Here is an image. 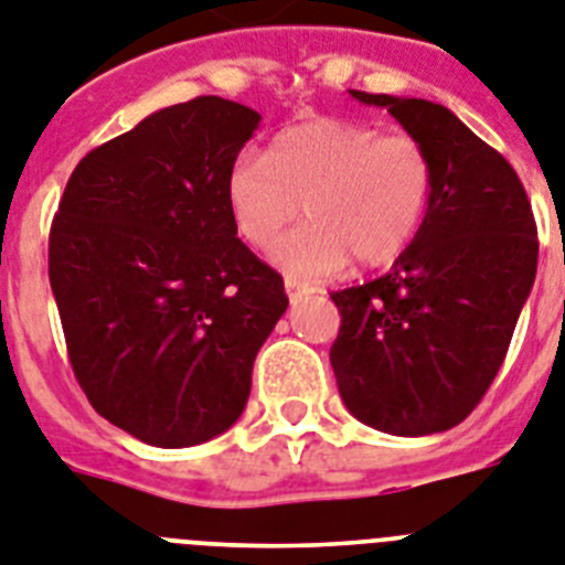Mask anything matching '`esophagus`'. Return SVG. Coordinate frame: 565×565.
Listing matches in <instances>:
<instances>
[{"mask_svg":"<svg viewBox=\"0 0 565 565\" xmlns=\"http://www.w3.org/2000/svg\"><path fill=\"white\" fill-rule=\"evenodd\" d=\"M284 290H287V298H290V305H301L307 296H310V290H307L305 284H298L296 278H287L284 281Z\"/></svg>","mask_w":565,"mask_h":565,"instance_id":"esophagus-1","label":"esophagus"}]
</instances>
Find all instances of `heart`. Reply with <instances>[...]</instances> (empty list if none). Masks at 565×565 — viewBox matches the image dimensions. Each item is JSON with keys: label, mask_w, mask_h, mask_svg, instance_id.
<instances>
[{"label": "heart", "mask_w": 565, "mask_h": 565, "mask_svg": "<svg viewBox=\"0 0 565 565\" xmlns=\"http://www.w3.org/2000/svg\"><path fill=\"white\" fill-rule=\"evenodd\" d=\"M428 149L405 131L316 117L273 137L267 154H241L226 172V206L241 241L269 246L298 215L307 224L273 249L275 267L319 281L350 258L382 267L414 244L434 201Z\"/></svg>", "instance_id": "b5f03b06"}]
</instances>
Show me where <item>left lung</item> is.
Masks as SVG:
<instances>
[{
	"label": "left lung",
	"mask_w": 565,
	"mask_h": 565,
	"mask_svg": "<svg viewBox=\"0 0 565 565\" xmlns=\"http://www.w3.org/2000/svg\"><path fill=\"white\" fill-rule=\"evenodd\" d=\"M387 108L434 163V201L382 278L333 292L341 402L393 436L448 430L494 382L537 275V226L516 172L451 108L350 92Z\"/></svg>",
	"instance_id": "1"
}]
</instances>
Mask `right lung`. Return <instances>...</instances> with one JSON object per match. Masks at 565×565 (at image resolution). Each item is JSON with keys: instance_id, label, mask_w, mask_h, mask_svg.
Instances as JSON below:
<instances>
[{"instance_id": "add662e5", "label": "right lung", "mask_w": 565, "mask_h": 565, "mask_svg": "<svg viewBox=\"0 0 565 565\" xmlns=\"http://www.w3.org/2000/svg\"><path fill=\"white\" fill-rule=\"evenodd\" d=\"M258 122L224 97L160 108L79 160L51 224L74 376L146 445L189 448L232 428L290 305L226 206V172Z\"/></svg>"}]
</instances>
